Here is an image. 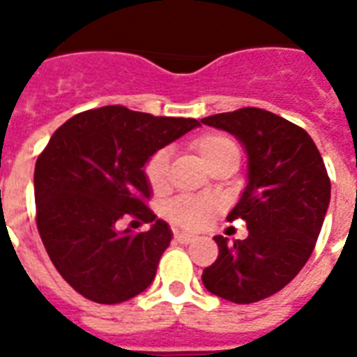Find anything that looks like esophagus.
Instances as JSON below:
<instances>
[{"instance_id":"obj_1","label":"esophagus","mask_w":357,"mask_h":357,"mask_svg":"<svg viewBox=\"0 0 357 357\" xmlns=\"http://www.w3.org/2000/svg\"><path fill=\"white\" fill-rule=\"evenodd\" d=\"M174 241L179 244H189L195 241V237L189 234H183V231H174Z\"/></svg>"}]
</instances>
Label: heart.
<instances>
[{
	"instance_id": "1",
	"label": "heart",
	"mask_w": 357,
	"mask_h": 357,
	"mask_svg": "<svg viewBox=\"0 0 357 357\" xmlns=\"http://www.w3.org/2000/svg\"><path fill=\"white\" fill-rule=\"evenodd\" d=\"M190 150L206 165L209 170L224 162L226 159L238 157V148L228 135L224 133H202L190 140ZM168 174V153L159 150L148 157L144 165V178L153 192H165ZM217 202L196 196H176L162 206V215L176 226L187 229L204 228L217 213Z\"/></svg>"
}]
</instances>
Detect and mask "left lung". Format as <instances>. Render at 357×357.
Instances as JSON below:
<instances>
[{
    "label": "left lung",
    "mask_w": 357,
    "mask_h": 357,
    "mask_svg": "<svg viewBox=\"0 0 357 357\" xmlns=\"http://www.w3.org/2000/svg\"><path fill=\"white\" fill-rule=\"evenodd\" d=\"M235 135L248 153V185L228 215L243 218L248 237H215L218 257L204 268L209 293L254 304L282 291L307 263L321 234L332 183L305 129L257 107L202 119Z\"/></svg>",
    "instance_id": "8db88e82"
}]
</instances>
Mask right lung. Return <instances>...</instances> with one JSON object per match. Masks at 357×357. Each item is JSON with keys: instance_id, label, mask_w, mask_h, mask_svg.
I'll return each instance as SVG.
<instances>
[{"instance_id": "add662e5", "label": "right lung", "mask_w": 357, "mask_h": 357, "mask_svg": "<svg viewBox=\"0 0 357 357\" xmlns=\"http://www.w3.org/2000/svg\"><path fill=\"white\" fill-rule=\"evenodd\" d=\"M195 119L153 116L120 105L75 114L52 135L35 165L36 228L70 287L98 304H120L150 287L170 228L148 207L144 165ZM122 218L151 223L119 232Z\"/></svg>"}]
</instances>
